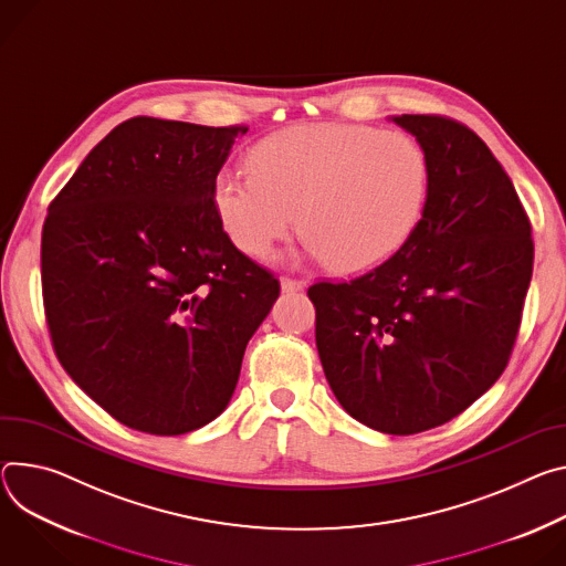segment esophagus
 Masks as SVG:
<instances>
[{
  "instance_id": "obj_1",
  "label": "esophagus",
  "mask_w": 566,
  "mask_h": 566,
  "mask_svg": "<svg viewBox=\"0 0 566 566\" xmlns=\"http://www.w3.org/2000/svg\"><path fill=\"white\" fill-rule=\"evenodd\" d=\"M280 284H282V291H286V293H289V291H302V289L306 286L304 280H295V277H289V275L282 277Z\"/></svg>"
}]
</instances>
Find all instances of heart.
Returning <instances> with one entry per match:
<instances>
[{
  "label": "heart",
  "instance_id": "obj_1",
  "mask_svg": "<svg viewBox=\"0 0 566 566\" xmlns=\"http://www.w3.org/2000/svg\"><path fill=\"white\" fill-rule=\"evenodd\" d=\"M431 163L408 133L361 124L284 128L250 153V171L221 169L212 202L237 250L266 260L300 214L306 250L340 273L370 271L420 230Z\"/></svg>",
  "mask_w": 566,
  "mask_h": 566
}]
</instances>
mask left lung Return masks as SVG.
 <instances>
[{
	"instance_id": "1",
	"label": "left lung",
	"mask_w": 566,
	"mask_h": 566,
	"mask_svg": "<svg viewBox=\"0 0 566 566\" xmlns=\"http://www.w3.org/2000/svg\"><path fill=\"white\" fill-rule=\"evenodd\" d=\"M392 122L431 163L424 221L381 266L306 295L340 406L370 429L413 436L460 416L505 370L533 237L515 187L474 130L440 115Z\"/></svg>"
}]
</instances>
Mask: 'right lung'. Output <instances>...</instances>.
Listing matches in <instances>:
<instances>
[{
	"label": "right lung",
	"mask_w": 566,
	"mask_h": 566,
	"mask_svg": "<svg viewBox=\"0 0 566 566\" xmlns=\"http://www.w3.org/2000/svg\"><path fill=\"white\" fill-rule=\"evenodd\" d=\"M245 130L133 117L49 205L40 266L51 343L65 373L130 429L180 436L219 418L280 295L212 202Z\"/></svg>",
	"instance_id": "right-lung-1"
}]
</instances>
